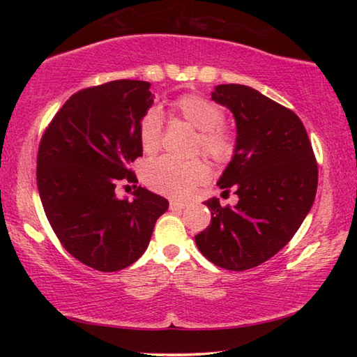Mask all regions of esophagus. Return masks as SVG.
<instances>
[{"instance_id":"34e87169","label":"esophagus","mask_w":357,"mask_h":357,"mask_svg":"<svg viewBox=\"0 0 357 357\" xmlns=\"http://www.w3.org/2000/svg\"><path fill=\"white\" fill-rule=\"evenodd\" d=\"M184 208H187V204L185 203H181V202H176V200H172L170 202V209H184Z\"/></svg>"}]
</instances>
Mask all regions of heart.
<instances>
[{
  "mask_svg": "<svg viewBox=\"0 0 357 357\" xmlns=\"http://www.w3.org/2000/svg\"><path fill=\"white\" fill-rule=\"evenodd\" d=\"M173 112L200 130L197 148L215 162H225L233 154V138L222 128L223 110L198 94H185L173 104ZM138 138L146 154H154L162 142V116L159 110L149 108L138 124ZM208 178V167L202 160L179 162L170 157L151 160L143 170V179L151 189L165 195L184 198Z\"/></svg>",
  "mask_w": 357,
  "mask_h": 357,
  "instance_id": "b5f03b06",
  "label": "heart"
}]
</instances>
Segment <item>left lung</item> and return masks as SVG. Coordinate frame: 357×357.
Here are the masks:
<instances>
[{
	"mask_svg": "<svg viewBox=\"0 0 357 357\" xmlns=\"http://www.w3.org/2000/svg\"><path fill=\"white\" fill-rule=\"evenodd\" d=\"M214 102L236 121V143L217 185L234 187L239 202L204 204L211 225L198 233V250L228 271L268 261L285 247L309 214L317 195L318 167L298 114L245 84H217Z\"/></svg>",
	"mask_w": 357,
	"mask_h": 357,
	"instance_id": "left-lung-1",
	"label": "left lung"
}]
</instances>
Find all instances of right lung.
I'll return each instance as SVG.
<instances>
[{"label": "right lung", "mask_w": 357, "mask_h": 357, "mask_svg": "<svg viewBox=\"0 0 357 357\" xmlns=\"http://www.w3.org/2000/svg\"><path fill=\"white\" fill-rule=\"evenodd\" d=\"M151 83L114 80L66 100L39 144L38 189L64 249L102 273L135 263L148 249L164 197L135 185L118 198L121 181L137 183L129 165L143 154L138 124L154 104Z\"/></svg>", "instance_id": "right-lung-1"}]
</instances>
